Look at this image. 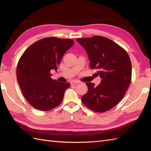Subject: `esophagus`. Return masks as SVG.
<instances>
[{"mask_svg":"<svg viewBox=\"0 0 151 151\" xmlns=\"http://www.w3.org/2000/svg\"><path fill=\"white\" fill-rule=\"evenodd\" d=\"M80 81H72L71 82H70V84L71 85H75L76 84H78V83H79Z\"/></svg>","mask_w":151,"mask_h":151,"instance_id":"obj_1","label":"esophagus"}]
</instances>
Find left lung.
<instances>
[{"label":"left lung","mask_w":151,"mask_h":151,"mask_svg":"<svg viewBox=\"0 0 151 151\" xmlns=\"http://www.w3.org/2000/svg\"><path fill=\"white\" fill-rule=\"evenodd\" d=\"M76 41L86 49L91 69H97L100 84L86 82L88 92L82 102L99 113L110 110L120 102L129 88L132 77V64L123 48L107 37L95 36Z\"/></svg>","instance_id":"left-lung-1"}]
</instances>
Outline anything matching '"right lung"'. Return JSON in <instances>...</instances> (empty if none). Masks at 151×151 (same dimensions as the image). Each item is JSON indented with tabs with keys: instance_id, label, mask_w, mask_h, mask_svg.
Listing matches in <instances>:
<instances>
[{
	"instance_id": "add662e5",
	"label": "right lung",
	"mask_w": 151,
	"mask_h": 151,
	"mask_svg": "<svg viewBox=\"0 0 151 151\" xmlns=\"http://www.w3.org/2000/svg\"><path fill=\"white\" fill-rule=\"evenodd\" d=\"M74 44L70 39L45 37L32 44L17 63V79L24 97L32 106L49 111L62 102L69 82L50 78V70H57L63 55Z\"/></svg>"
}]
</instances>
